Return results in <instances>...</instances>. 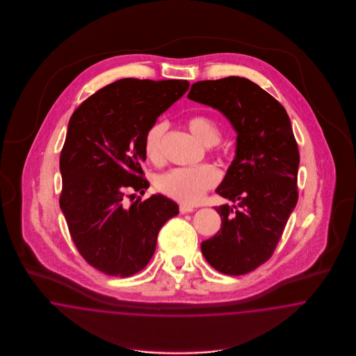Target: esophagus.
I'll return each mask as SVG.
<instances>
[{
  "label": "esophagus",
  "mask_w": 356,
  "mask_h": 356,
  "mask_svg": "<svg viewBox=\"0 0 356 356\" xmlns=\"http://www.w3.org/2000/svg\"><path fill=\"white\" fill-rule=\"evenodd\" d=\"M194 211V207L188 205H180V213L181 214H186V213H192Z\"/></svg>",
  "instance_id": "1"
}]
</instances>
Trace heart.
<instances>
[{
    "label": "heart",
    "instance_id": "1",
    "mask_svg": "<svg viewBox=\"0 0 356 356\" xmlns=\"http://www.w3.org/2000/svg\"><path fill=\"white\" fill-rule=\"evenodd\" d=\"M188 127L194 136L205 145H211L216 152H225V146H220V127L219 122L210 115L198 113L188 120ZM167 131L165 121H155L143 136V151L147 159L152 163L162 162L163 140ZM219 181V172L210 164L195 167L173 168L168 172L158 176L155 186L161 193L172 198L184 205H194L202 201L206 192L214 188Z\"/></svg>",
    "mask_w": 356,
    "mask_h": 356
}]
</instances>
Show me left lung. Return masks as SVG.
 Masks as SVG:
<instances>
[{
	"instance_id": "obj_1",
	"label": "left lung",
	"mask_w": 356,
	"mask_h": 356,
	"mask_svg": "<svg viewBox=\"0 0 356 356\" xmlns=\"http://www.w3.org/2000/svg\"><path fill=\"white\" fill-rule=\"evenodd\" d=\"M188 97L219 109L237 131L236 156L216 193L238 207H216L222 228L201 250L214 269L243 275L273 256L298 202L291 121L275 97L241 76L195 82Z\"/></svg>"
}]
</instances>
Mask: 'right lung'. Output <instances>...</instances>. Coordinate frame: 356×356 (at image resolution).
I'll return each mask as SVG.
<instances>
[{"label": "right lung", "instance_id": "right-lung-1", "mask_svg": "<svg viewBox=\"0 0 356 356\" xmlns=\"http://www.w3.org/2000/svg\"><path fill=\"white\" fill-rule=\"evenodd\" d=\"M185 79L124 78L97 90L72 115L60 155V207L73 243L92 268L130 277L150 261L179 206L162 194L128 206L150 186L140 167L143 136L186 92Z\"/></svg>", "mask_w": 356, "mask_h": 356}]
</instances>
